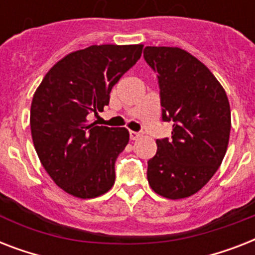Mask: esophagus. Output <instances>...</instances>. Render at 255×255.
<instances>
[{
    "mask_svg": "<svg viewBox=\"0 0 255 255\" xmlns=\"http://www.w3.org/2000/svg\"><path fill=\"white\" fill-rule=\"evenodd\" d=\"M140 136H141V133H140V132L129 131V137H131V140H137Z\"/></svg>",
    "mask_w": 255,
    "mask_h": 255,
    "instance_id": "1",
    "label": "esophagus"
}]
</instances>
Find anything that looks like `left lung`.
<instances>
[{
	"mask_svg": "<svg viewBox=\"0 0 255 255\" xmlns=\"http://www.w3.org/2000/svg\"><path fill=\"white\" fill-rule=\"evenodd\" d=\"M144 59L157 73L164 122H173L172 139L156 140L147 178L170 200L197 193L221 165L229 144L230 106L210 70L180 47L147 46Z\"/></svg>",
	"mask_w": 255,
	"mask_h": 255,
	"instance_id": "1",
	"label": "left lung"
}]
</instances>
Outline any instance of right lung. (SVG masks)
Wrapping results in <instances>:
<instances>
[{"label":"right lung","mask_w":255,"mask_h":255,"mask_svg":"<svg viewBox=\"0 0 255 255\" xmlns=\"http://www.w3.org/2000/svg\"><path fill=\"white\" fill-rule=\"evenodd\" d=\"M143 45H94L67 54L34 92L30 128L34 148L53 181L78 198L111 189L115 161L129 140L127 128L90 123L119 79L139 61Z\"/></svg>","instance_id":"obj_1"}]
</instances>
